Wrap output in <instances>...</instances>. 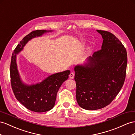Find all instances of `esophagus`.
<instances>
[{
  "mask_svg": "<svg viewBox=\"0 0 135 135\" xmlns=\"http://www.w3.org/2000/svg\"><path fill=\"white\" fill-rule=\"evenodd\" d=\"M70 76V79H74L75 76V74L74 72H71V74H70V76Z\"/></svg>",
  "mask_w": 135,
  "mask_h": 135,
  "instance_id": "esophagus-1",
  "label": "esophagus"
}]
</instances>
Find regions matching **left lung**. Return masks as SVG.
Wrapping results in <instances>:
<instances>
[{"mask_svg":"<svg viewBox=\"0 0 135 135\" xmlns=\"http://www.w3.org/2000/svg\"><path fill=\"white\" fill-rule=\"evenodd\" d=\"M103 38L102 49L74 67L79 105L87 110L106 107L119 94L125 81L127 54L112 33L96 30Z\"/></svg>","mask_w":135,"mask_h":135,"instance_id":"left-lung-1","label":"left lung"}]
</instances>
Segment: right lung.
Wrapping results in <instances>:
<instances>
[{
	"label": "right lung",
	"mask_w": 135,
	"mask_h": 135,
	"mask_svg": "<svg viewBox=\"0 0 135 135\" xmlns=\"http://www.w3.org/2000/svg\"><path fill=\"white\" fill-rule=\"evenodd\" d=\"M53 31L36 30L23 38L13 51L10 65L12 89L16 99L26 108L36 112H44L53 108L57 91L61 84L67 80L70 70L52 74L36 84L28 85L20 78L16 63V56L26 44L33 38L40 37Z\"/></svg>",
	"instance_id": "right-lung-1"
}]
</instances>
